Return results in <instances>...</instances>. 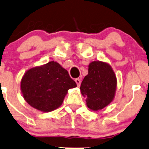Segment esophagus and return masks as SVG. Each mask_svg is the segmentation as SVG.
<instances>
[{
  "label": "esophagus",
  "mask_w": 149,
  "mask_h": 149,
  "mask_svg": "<svg viewBox=\"0 0 149 149\" xmlns=\"http://www.w3.org/2000/svg\"><path fill=\"white\" fill-rule=\"evenodd\" d=\"M75 81H76V84H77L78 86H80V85H81V81L80 79H75Z\"/></svg>",
  "instance_id": "1"
}]
</instances>
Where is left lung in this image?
Masks as SVG:
<instances>
[{"instance_id":"1","label":"left lung","mask_w":149,"mask_h":149,"mask_svg":"<svg viewBox=\"0 0 149 149\" xmlns=\"http://www.w3.org/2000/svg\"><path fill=\"white\" fill-rule=\"evenodd\" d=\"M116 84V77L110 65L97 61L89 64L88 73L83 80L80 89L88 107L98 111L113 101Z\"/></svg>"}]
</instances>
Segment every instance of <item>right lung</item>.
Masks as SVG:
<instances>
[{"mask_svg":"<svg viewBox=\"0 0 149 149\" xmlns=\"http://www.w3.org/2000/svg\"><path fill=\"white\" fill-rule=\"evenodd\" d=\"M76 86L68 71L54 61L31 68L25 73L21 83V91L26 102L43 112L58 109L68 89Z\"/></svg>","mask_w":149,"mask_h":149,"instance_id":"add662e5","label":"right lung"}]
</instances>
